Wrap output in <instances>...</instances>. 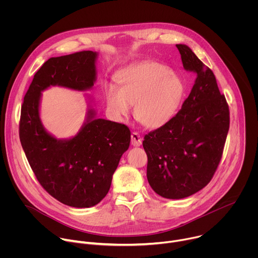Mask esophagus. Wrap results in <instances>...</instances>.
I'll return each instance as SVG.
<instances>
[{
  "mask_svg": "<svg viewBox=\"0 0 258 258\" xmlns=\"http://www.w3.org/2000/svg\"><path fill=\"white\" fill-rule=\"evenodd\" d=\"M131 137H132V145L134 147H139L142 145V138L139 135V133L134 132V133H132Z\"/></svg>",
  "mask_w": 258,
  "mask_h": 258,
  "instance_id": "obj_1",
  "label": "esophagus"
}]
</instances>
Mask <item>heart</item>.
Segmentation results:
<instances>
[{
	"label": "heart",
	"instance_id": "1",
	"mask_svg": "<svg viewBox=\"0 0 258 258\" xmlns=\"http://www.w3.org/2000/svg\"><path fill=\"white\" fill-rule=\"evenodd\" d=\"M119 88L108 84L105 97L108 110L115 119L122 120L136 105L135 115L140 123L158 128L177 113L186 84L176 73L158 62H146L120 72Z\"/></svg>",
	"mask_w": 258,
	"mask_h": 258
}]
</instances>
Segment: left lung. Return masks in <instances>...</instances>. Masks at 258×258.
I'll return each instance as SVG.
<instances>
[{"mask_svg": "<svg viewBox=\"0 0 258 258\" xmlns=\"http://www.w3.org/2000/svg\"><path fill=\"white\" fill-rule=\"evenodd\" d=\"M176 48L183 68L196 73L195 84L176 115L143 141L147 178L153 191L167 199L189 197L207 185L230 127L229 106L213 72L187 45Z\"/></svg>", "mask_w": 258, "mask_h": 258, "instance_id": "obj_1", "label": "left lung"}]
</instances>
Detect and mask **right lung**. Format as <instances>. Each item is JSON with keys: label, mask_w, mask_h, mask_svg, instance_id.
Wrapping results in <instances>:
<instances>
[{"label": "right lung", "mask_w": 258, "mask_h": 258, "mask_svg": "<svg viewBox=\"0 0 258 258\" xmlns=\"http://www.w3.org/2000/svg\"><path fill=\"white\" fill-rule=\"evenodd\" d=\"M97 58L93 51L50 58L36 71L21 107L19 137L32 171L51 196L77 208L95 206L107 195L130 147V128L97 118L89 104L79 133L57 139L43 125L40 106L42 93L50 87L91 90L97 80Z\"/></svg>", "instance_id": "add662e5"}]
</instances>
